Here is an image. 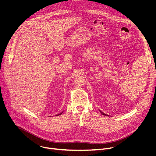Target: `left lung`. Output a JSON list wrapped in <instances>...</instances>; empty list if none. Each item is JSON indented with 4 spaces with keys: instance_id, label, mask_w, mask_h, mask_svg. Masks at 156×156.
Returning a JSON list of instances; mask_svg holds the SVG:
<instances>
[{
    "instance_id": "obj_1",
    "label": "left lung",
    "mask_w": 156,
    "mask_h": 156,
    "mask_svg": "<svg viewBox=\"0 0 156 156\" xmlns=\"http://www.w3.org/2000/svg\"><path fill=\"white\" fill-rule=\"evenodd\" d=\"M99 111H100V112H101V114H102V115H105V116H108V115H106V114H104V113H103V112H101V110H99Z\"/></svg>"
}]
</instances>
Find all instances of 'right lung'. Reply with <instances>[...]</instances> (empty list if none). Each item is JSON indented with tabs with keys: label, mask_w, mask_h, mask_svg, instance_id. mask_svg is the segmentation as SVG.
I'll return each mask as SVG.
<instances>
[{
	"label": "right lung",
	"mask_w": 156,
	"mask_h": 156,
	"mask_svg": "<svg viewBox=\"0 0 156 156\" xmlns=\"http://www.w3.org/2000/svg\"><path fill=\"white\" fill-rule=\"evenodd\" d=\"M62 113H63V112H62V113H60V114H57V115H55V116H58V115H61V114H62Z\"/></svg>",
	"instance_id": "add662e5"
}]
</instances>
